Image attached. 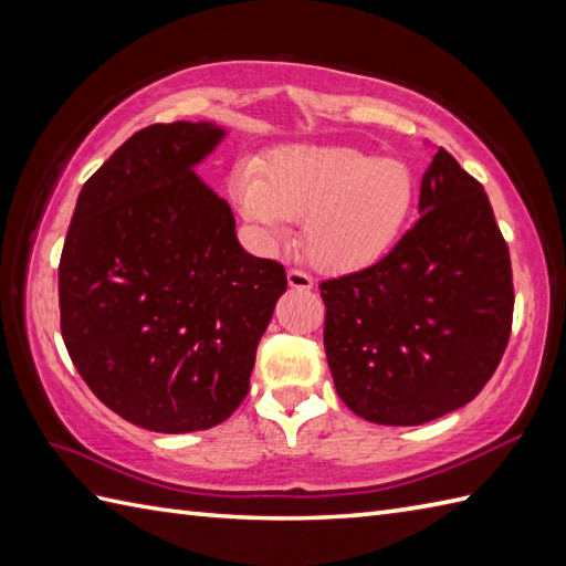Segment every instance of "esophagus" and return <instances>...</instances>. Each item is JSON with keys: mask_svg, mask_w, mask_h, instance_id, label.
<instances>
[{"mask_svg": "<svg viewBox=\"0 0 566 566\" xmlns=\"http://www.w3.org/2000/svg\"><path fill=\"white\" fill-rule=\"evenodd\" d=\"M286 282H290L292 290H302V292H306V290H311V286H314V280H311V276L304 270L286 272Z\"/></svg>", "mask_w": 566, "mask_h": 566, "instance_id": "34e87169", "label": "esophagus"}]
</instances>
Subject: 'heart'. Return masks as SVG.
<instances>
[{"mask_svg":"<svg viewBox=\"0 0 566 566\" xmlns=\"http://www.w3.org/2000/svg\"><path fill=\"white\" fill-rule=\"evenodd\" d=\"M240 209L268 238L304 219V248L323 270H355L394 248L411 219L416 177L396 158L353 146H292L270 155L262 175L238 170Z\"/></svg>","mask_w":566,"mask_h":566,"instance_id":"1","label":"heart"}]
</instances>
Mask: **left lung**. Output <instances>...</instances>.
<instances>
[{
	"label": "left lung",
	"instance_id": "obj_1",
	"mask_svg": "<svg viewBox=\"0 0 566 566\" xmlns=\"http://www.w3.org/2000/svg\"><path fill=\"white\" fill-rule=\"evenodd\" d=\"M418 211L379 262L318 284L335 389L379 426H420L462 408L511 338L509 245L484 187L444 148L420 182Z\"/></svg>",
	"mask_w": 566,
	"mask_h": 566
}]
</instances>
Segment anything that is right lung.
<instances>
[{"label": "right lung", "mask_w": 566, "mask_h": 566, "mask_svg": "<svg viewBox=\"0 0 566 566\" xmlns=\"http://www.w3.org/2000/svg\"><path fill=\"white\" fill-rule=\"evenodd\" d=\"M223 128L153 124L84 182L57 268L60 331L94 396L128 423L191 432L223 423L286 290L250 255L226 199L195 175Z\"/></svg>", "instance_id": "obj_1"}]
</instances>
